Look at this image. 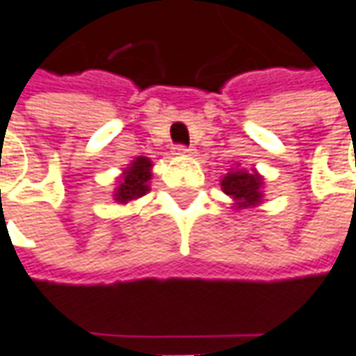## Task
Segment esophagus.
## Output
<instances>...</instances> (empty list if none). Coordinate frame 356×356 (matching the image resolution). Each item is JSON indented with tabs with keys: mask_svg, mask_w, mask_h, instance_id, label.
Instances as JSON below:
<instances>
[{
	"mask_svg": "<svg viewBox=\"0 0 356 356\" xmlns=\"http://www.w3.org/2000/svg\"><path fill=\"white\" fill-rule=\"evenodd\" d=\"M175 154H177V156H193V154H195V149L188 146H183V144H179V146H175Z\"/></svg>",
	"mask_w": 356,
	"mask_h": 356,
	"instance_id": "esophagus-1",
	"label": "esophagus"
}]
</instances>
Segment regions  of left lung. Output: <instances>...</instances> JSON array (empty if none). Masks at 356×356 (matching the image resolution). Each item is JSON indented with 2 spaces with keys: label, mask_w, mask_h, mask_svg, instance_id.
Wrapping results in <instances>:
<instances>
[{
  "label": "left lung",
  "mask_w": 356,
  "mask_h": 356,
  "mask_svg": "<svg viewBox=\"0 0 356 356\" xmlns=\"http://www.w3.org/2000/svg\"><path fill=\"white\" fill-rule=\"evenodd\" d=\"M261 177L255 171H229L222 179V191L229 195L234 200H238L239 209L255 207L261 200Z\"/></svg>",
  "instance_id": "left-lung-1"
}]
</instances>
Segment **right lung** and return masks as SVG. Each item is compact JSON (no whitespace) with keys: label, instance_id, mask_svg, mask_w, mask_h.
Returning <instances> with one entry per match:
<instances>
[{"label":"right lung","instance_id":"add662e5","mask_svg":"<svg viewBox=\"0 0 356 356\" xmlns=\"http://www.w3.org/2000/svg\"><path fill=\"white\" fill-rule=\"evenodd\" d=\"M152 168V161L147 158H138L136 161H132V165L124 171V175L120 179V185L117 188V198L118 202H128L132 198L144 197L147 193V181L152 177L149 173Z\"/></svg>","mask_w":356,"mask_h":356}]
</instances>
